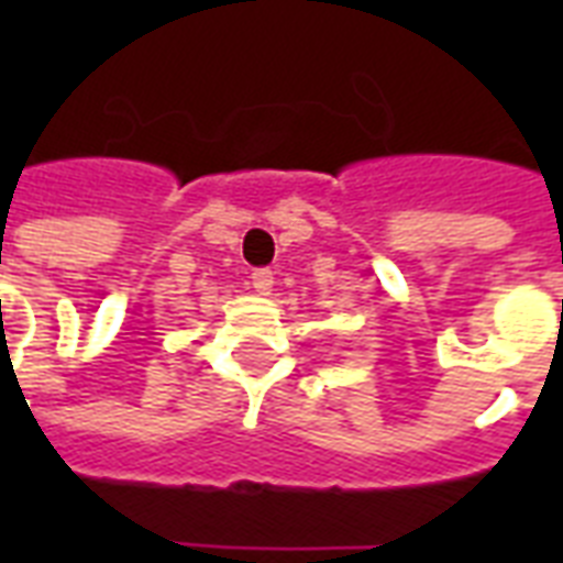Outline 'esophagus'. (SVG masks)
<instances>
[{
	"mask_svg": "<svg viewBox=\"0 0 563 563\" xmlns=\"http://www.w3.org/2000/svg\"><path fill=\"white\" fill-rule=\"evenodd\" d=\"M251 286H254L256 295H272L274 274L268 272V268H256V272L251 274Z\"/></svg>",
	"mask_w": 563,
	"mask_h": 563,
	"instance_id": "obj_1",
	"label": "esophagus"
}]
</instances>
